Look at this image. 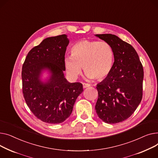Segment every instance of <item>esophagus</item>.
Masks as SVG:
<instances>
[{
	"instance_id": "34e87169",
	"label": "esophagus",
	"mask_w": 158,
	"mask_h": 158,
	"mask_svg": "<svg viewBox=\"0 0 158 158\" xmlns=\"http://www.w3.org/2000/svg\"><path fill=\"white\" fill-rule=\"evenodd\" d=\"M83 89H85V88H87V87H90V84H88V83H83Z\"/></svg>"
}]
</instances>
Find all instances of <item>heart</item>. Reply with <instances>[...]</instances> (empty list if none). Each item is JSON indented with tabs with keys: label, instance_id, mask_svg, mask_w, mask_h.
<instances>
[{
	"label": "heart",
	"instance_id": "1",
	"mask_svg": "<svg viewBox=\"0 0 158 158\" xmlns=\"http://www.w3.org/2000/svg\"><path fill=\"white\" fill-rule=\"evenodd\" d=\"M71 55L64 58L66 72L75 79L81 73V68L89 79H103L112 71L114 53L111 45L106 41L84 40L73 44Z\"/></svg>",
	"mask_w": 158,
	"mask_h": 158
}]
</instances>
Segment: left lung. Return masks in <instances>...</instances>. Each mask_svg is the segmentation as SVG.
Masks as SVG:
<instances>
[{
  "label": "left lung",
  "mask_w": 158,
  "mask_h": 158,
  "mask_svg": "<svg viewBox=\"0 0 158 158\" xmlns=\"http://www.w3.org/2000/svg\"><path fill=\"white\" fill-rule=\"evenodd\" d=\"M108 43L114 53L113 68L97 85L95 109L106 123L116 124L130 117L142 99L143 69L135 48L111 34H96Z\"/></svg>",
  "instance_id": "left-lung-1"
}]
</instances>
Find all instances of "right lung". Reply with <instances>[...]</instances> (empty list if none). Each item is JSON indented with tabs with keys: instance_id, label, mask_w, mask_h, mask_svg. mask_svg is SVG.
Instances as JSON below:
<instances>
[{
	"instance_id": "add662e5",
	"label": "right lung",
	"mask_w": 158,
	"mask_h": 158,
	"mask_svg": "<svg viewBox=\"0 0 158 158\" xmlns=\"http://www.w3.org/2000/svg\"><path fill=\"white\" fill-rule=\"evenodd\" d=\"M69 43L67 35L44 39L28 53L22 71L25 100L34 115L48 124L63 123L71 114L83 92L81 83H69L64 77V56ZM49 77L43 81L44 71Z\"/></svg>"
}]
</instances>
